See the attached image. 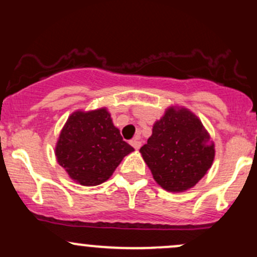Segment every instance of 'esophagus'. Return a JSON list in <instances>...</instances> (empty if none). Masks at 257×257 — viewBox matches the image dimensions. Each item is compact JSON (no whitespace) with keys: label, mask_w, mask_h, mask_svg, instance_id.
I'll list each match as a JSON object with an SVG mask.
<instances>
[{"label":"esophagus","mask_w":257,"mask_h":257,"mask_svg":"<svg viewBox=\"0 0 257 257\" xmlns=\"http://www.w3.org/2000/svg\"><path fill=\"white\" fill-rule=\"evenodd\" d=\"M131 145L134 147L135 150H139L141 147V141L139 140V138H135V139H133V140L131 141Z\"/></svg>","instance_id":"1"}]
</instances>
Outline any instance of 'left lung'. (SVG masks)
I'll return each instance as SVG.
<instances>
[{"label":"left lung","mask_w":257,"mask_h":257,"mask_svg":"<svg viewBox=\"0 0 257 257\" xmlns=\"http://www.w3.org/2000/svg\"><path fill=\"white\" fill-rule=\"evenodd\" d=\"M140 153L153 179L168 192H185L213 166L215 144L192 111L170 105L153 124Z\"/></svg>","instance_id":"8db88e82"}]
</instances>
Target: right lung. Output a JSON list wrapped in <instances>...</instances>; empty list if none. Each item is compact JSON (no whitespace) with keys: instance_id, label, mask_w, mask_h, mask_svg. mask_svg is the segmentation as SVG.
<instances>
[{"instance_id":"obj_1","label":"right lung","mask_w":257,"mask_h":257,"mask_svg":"<svg viewBox=\"0 0 257 257\" xmlns=\"http://www.w3.org/2000/svg\"><path fill=\"white\" fill-rule=\"evenodd\" d=\"M133 151L114 126L107 107H100L73 111L60 131L54 153L72 181L96 186L110 179Z\"/></svg>"}]
</instances>
